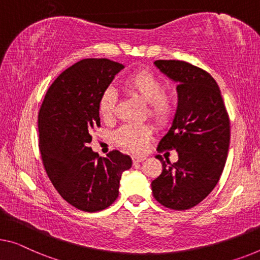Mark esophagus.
Instances as JSON below:
<instances>
[{"label":"esophagus","instance_id":"34e87169","mask_svg":"<svg viewBox=\"0 0 260 260\" xmlns=\"http://www.w3.org/2000/svg\"><path fill=\"white\" fill-rule=\"evenodd\" d=\"M145 160H146L145 156H139V155H133V156H132V161H133L134 165L140 164V162L145 161Z\"/></svg>","mask_w":260,"mask_h":260}]
</instances>
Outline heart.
Listing matches in <instances>:
<instances>
[{
  "instance_id": "obj_1",
  "label": "heart",
  "mask_w": 260,
  "mask_h": 260,
  "mask_svg": "<svg viewBox=\"0 0 260 260\" xmlns=\"http://www.w3.org/2000/svg\"><path fill=\"white\" fill-rule=\"evenodd\" d=\"M123 88L146 104V113L155 125L168 127L177 113V98L174 93L165 92V84L157 76L147 70H138L123 80ZM117 95L110 90L104 91L98 102L100 117L106 121L114 118ZM152 129L146 125H125L114 134V141L132 153H141L152 139Z\"/></svg>"
}]
</instances>
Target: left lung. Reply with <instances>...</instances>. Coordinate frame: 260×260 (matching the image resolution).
Wrapping results in <instances>:
<instances>
[{
    "label": "left lung",
    "instance_id": "1",
    "mask_svg": "<svg viewBox=\"0 0 260 260\" xmlns=\"http://www.w3.org/2000/svg\"><path fill=\"white\" fill-rule=\"evenodd\" d=\"M162 73L177 83V113L157 152L175 149L170 164L161 155V175L152 182L154 199L173 210H187L218 183L230 145V119L220 90L210 73L183 60H155Z\"/></svg>",
    "mask_w": 260,
    "mask_h": 260
}]
</instances>
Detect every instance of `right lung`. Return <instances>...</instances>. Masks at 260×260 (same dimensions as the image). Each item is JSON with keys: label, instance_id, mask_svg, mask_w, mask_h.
<instances>
[{"label": "right lung", "instance_id": "obj_1", "mask_svg": "<svg viewBox=\"0 0 260 260\" xmlns=\"http://www.w3.org/2000/svg\"><path fill=\"white\" fill-rule=\"evenodd\" d=\"M123 65L88 58L61 72L38 113L40 150L45 172L59 195L81 211L104 210L117 200L128 155L92 152L91 132L100 126L98 102Z\"/></svg>", "mask_w": 260, "mask_h": 260}]
</instances>
